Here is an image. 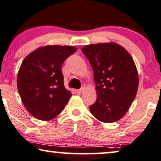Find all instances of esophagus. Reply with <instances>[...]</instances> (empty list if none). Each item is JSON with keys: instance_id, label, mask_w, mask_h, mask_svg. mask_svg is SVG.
I'll list each match as a JSON object with an SVG mask.
<instances>
[{"instance_id": "34e87169", "label": "esophagus", "mask_w": 161, "mask_h": 161, "mask_svg": "<svg viewBox=\"0 0 161 161\" xmlns=\"http://www.w3.org/2000/svg\"><path fill=\"white\" fill-rule=\"evenodd\" d=\"M83 90H84V88H80V89H78V90H76V92H77V94H81V93H82Z\"/></svg>"}]
</instances>
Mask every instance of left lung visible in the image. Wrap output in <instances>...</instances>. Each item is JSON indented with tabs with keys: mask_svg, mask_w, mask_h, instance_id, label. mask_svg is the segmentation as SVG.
<instances>
[{
	"mask_svg": "<svg viewBox=\"0 0 161 161\" xmlns=\"http://www.w3.org/2000/svg\"><path fill=\"white\" fill-rule=\"evenodd\" d=\"M94 71L97 100L91 113L102 122L121 119L136 95L139 76L127 50L115 42L88 45L82 49Z\"/></svg>",
	"mask_w": 161,
	"mask_h": 161,
	"instance_id": "left-lung-1",
	"label": "left lung"
}]
</instances>
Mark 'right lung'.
Returning <instances> with one entry per match:
<instances>
[{"label": "right lung", "mask_w": 161, "mask_h": 161, "mask_svg": "<svg viewBox=\"0 0 161 161\" xmlns=\"http://www.w3.org/2000/svg\"><path fill=\"white\" fill-rule=\"evenodd\" d=\"M76 50L74 46H44L22 61L17 87L23 104L34 118L49 121L64 109L71 93L64 85L62 64Z\"/></svg>", "instance_id": "right-lung-1"}]
</instances>
